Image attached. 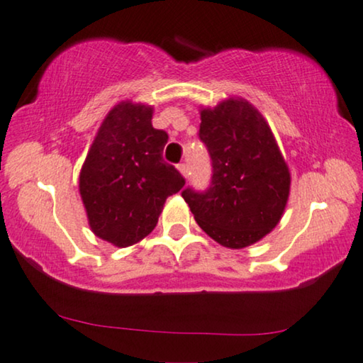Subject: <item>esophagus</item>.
I'll return each instance as SVG.
<instances>
[{
  "instance_id": "34e87169",
  "label": "esophagus",
  "mask_w": 363,
  "mask_h": 363,
  "mask_svg": "<svg viewBox=\"0 0 363 363\" xmlns=\"http://www.w3.org/2000/svg\"><path fill=\"white\" fill-rule=\"evenodd\" d=\"M178 172L182 173L183 178H186L188 177V165H186V163H180V165H178Z\"/></svg>"
}]
</instances>
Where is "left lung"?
<instances>
[{"label": "left lung", "mask_w": 363, "mask_h": 363, "mask_svg": "<svg viewBox=\"0 0 363 363\" xmlns=\"http://www.w3.org/2000/svg\"><path fill=\"white\" fill-rule=\"evenodd\" d=\"M200 138L213 162L205 193H182L211 240L230 250L255 245L284 215L291 172L262 113L242 97L200 107Z\"/></svg>", "instance_id": "obj_1"}]
</instances>
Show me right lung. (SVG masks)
<instances>
[{
	"label": "right lung",
	"instance_id": "right-lung-1",
	"mask_svg": "<svg viewBox=\"0 0 363 363\" xmlns=\"http://www.w3.org/2000/svg\"><path fill=\"white\" fill-rule=\"evenodd\" d=\"M153 106L116 104L99 127L79 173L91 231L116 247L142 241L157 226L167 198L185 180L163 162L168 135L152 127Z\"/></svg>",
	"mask_w": 363,
	"mask_h": 363
}]
</instances>
